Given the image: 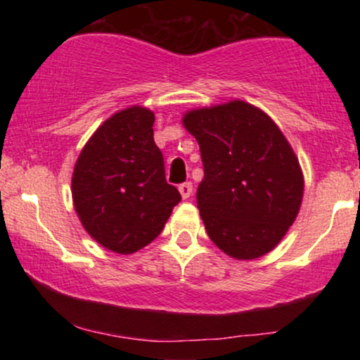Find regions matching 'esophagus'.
<instances>
[{
  "label": "esophagus",
  "instance_id": "esophagus-1",
  "mask_svg": "<svg viewBox=\"0 0 360 360\" xmlns=\"http://www.w3.org/2000/svg\"><path fill=\"white\" fill-rule=\"evenodd\" d=\"M179 193H181V196L184 198V200H188V198L193 194V184L191 183H183L179 186Z\"/></svg>",
  "mask_w": 360,
  "mask_h": 360
}]
</instances>
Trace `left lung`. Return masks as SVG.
<instances>
[{
    "label": "left lung",
    "instance_id": "1",
    "mask_svg": "<svg viewBox=\"0 0 360 360\" xmlns=\"http://www.w3.org/2000/svg\"><path fill=\"white\" fill-rule=\"evenodd\" d=\"M183 125L203 160L196 201L208 237L238 260L271 252L298 217L304 189L283 131L240 100L188 111Z\"/></svg>",
    "mask_w": 360,
    "mask_h": 360
}]
</instances>
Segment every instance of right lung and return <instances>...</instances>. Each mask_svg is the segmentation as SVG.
Returning <instances> with one entry per match:
<instances>
[{
    "mask_svg": "<svg viewBox=\"0 0 360 360\" xmlns=\"http://www.w3.org/2000/svg\"><path fill=\"white\" fill-rule=\"evenodd\" d=\"M154 113L130 106L103 122L76 160L72 201L84 230L117 254H134L162 232L181 201L154 142Z\"/></svg>",
    "mask_w": 360,
    "mask_h": 360,
    "instance_id": "right-lung-1",
    "label": "right lung"
}]
</instances>
